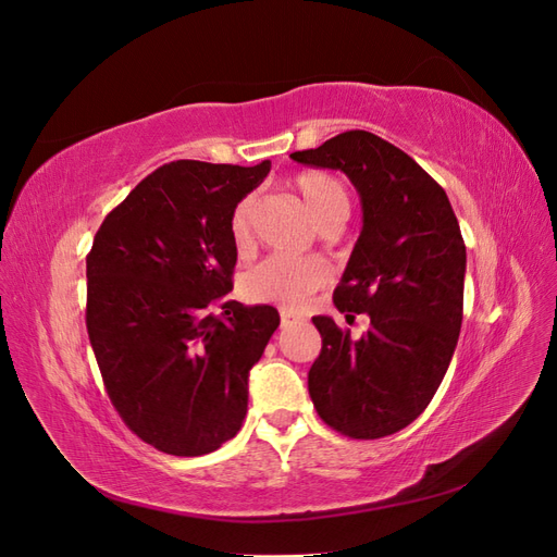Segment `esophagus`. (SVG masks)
<instances>
[{
  "label": "esophagus",
  "mask_w": 557,
  "mask_h": 557,
  "mask_svg": "<svg viewBox=\"0 0 557 557\" xmlns=\"http://www.w3.org/2000/svg\"><path fill=\"white\" fill-rule=\"evenodd\" d=\"M295 323V315L290 311H281V327H288Z\"/></svg>",
  "instance_id": "1"
}]
</instances>
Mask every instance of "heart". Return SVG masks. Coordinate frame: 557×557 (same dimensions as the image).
<instances>
[{
  "instance_id": "b5f03b06",
  "label": "heart",
  "mask_w": 557,
  "mask_h": 557,
  "mask_svg": "<svg viewBox=\"0 0 557 557\" xmlns=\"http://www.w3.org/2000/svg\"><path fill=\"white\" fill-rule=\"evenodd\" d=\"M295 190L320 230L339 227L350 211L346 185L325 172H305L295 178ZM252 211L256 197H244L230 215V237L237 250H246L252 242ZM330 269L315 258L272 256L252 267L242 281V290L250 301H267L288 311L305 307L309 297L327 283Z\"/></svg>"
}]
</instances>
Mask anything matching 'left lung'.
I'll return each instance as SVG.
<instances>
[{"instance_id":"8db88e82","label":"left lung","mask_w":557,"mask_h":557,"mask_svg":"<svg viewBox=\"0 0 557 557\" xmlns=\"http://www.w3.org/2000/svg\"><path fill=\"white\" fill-rule=\"evenodd\" d=\"M295 162L339 170L356 185L362 232L334 307L369 315L360 339L313 315L323 336L309 369L318 416L352 440L395 434L425 411L462 325L467 250L444 188L397 146L350 129Z\"/></svg>"}]
</instances>
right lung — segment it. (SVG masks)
Here are the masks:
<instances>
[{
  "mask_svg": "<svg viewBox=\"0 0 557 557\" xmlns=\"http://www.w3.org/2000/svg\"><path fill=\"white\" fill-rule=\"evenodd\" d=\"M269 166L162 164L95 234L86 325L99 372L125 425L162 453L207 455L242 430L248 372L281 318L227 295L230 215Z\"/></svg>",
  "mask_w": 557,
  "mask_h": 557,
  "instance_id": "1",
  "label": "right lung"
}]
</instances>
